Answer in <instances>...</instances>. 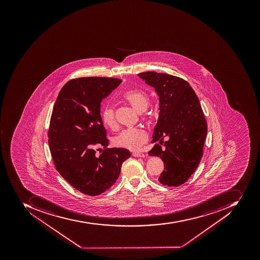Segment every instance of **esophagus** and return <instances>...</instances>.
<instances>
[{
    "label": "esophagus",
    "mask_w": 260,
    "mask_h": 260,
    "mask_svg": "<svg viewBox=\"0 0 260 260\" xmlns=\"http://www.w3.org/2000/svg\"><path fill=\"white\" fill-rule=\"evenodd\" d=\"M132 155H133V156H134V157H145V154H144V153H133Z\"/></svg>",
    "instance_id": "34e87169"
}]
</instances>
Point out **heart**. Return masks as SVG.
Listing matches in <instances>:
<instances>
[{
    "mask_svg": "<svg viewBox=\"0 0 260 260\" xmlns=\"http://www.w3.org/2000/svg\"><path fill=\"white\" fill-rule=\"evenodd\" d=\"M125 101L131 103L139 112L146 111L149 103L147 93L142 89L128 90L123 94ZM101 118L104 125L114 127L116 124L115 108L111 102H106L103 105ZM147 132L142 128H128L123 129L114 137L113 144L117 147L129 150H138L148 141Z\"/></svg>",
    "mask_w": 260,
    "mask_h": 260,
    "instance_id": "obj_1",
    "label": "heart"
}]
</instances>
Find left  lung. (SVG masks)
Here are the masks:
<instances>
[{
	"label": "left lung",
	"instance_id": "left-lung-1",
	"mask_svg": "<svg viewBox=\"0 0 260 260\" xmlns=\"http://www.w3.org/2000/svg\"><path fill=\"white\" fill-rule=\"evenodd\" d=\"M138 76L154 87L160 100L152 140L156 144L149 152L164 162L159 182L179 186L188 181L202 158L208 131L205 114L195 91L184 79L155 72H142Z\"/></svg>",
	"mask_w": 260,
	"mask_h": 260
}]
</instances>
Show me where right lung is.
Wrapping results in <instances>:
<instances>
[{
    "instance_id": "right-lung-1",
    "label": "right lung",
    "mask_w": 260,
    "mask_h": 260,
    "mask_svg": "<svg viewBox=\"0 0 260 260\" xmlns=\"http://www.w3.org/2000/svg\"><path fill=\"white\" fill-rule=\"evenodd\" d=\"M121 79L82 77L61 89L52 110L48 145L55 169L73 188L88 196L109 189L119 177L122 163L131 157L124 148H107L102 100L121 83ZM103 152L95 154V146Z\"/></svg>"
}]
</instances>
